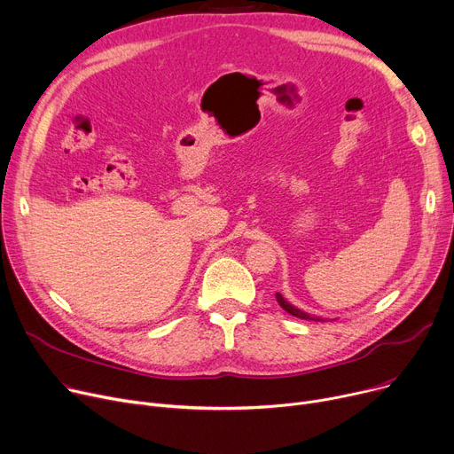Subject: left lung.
Returning a JSON list of instances; mask_svg holds the SVG:
<instances>
[{"label": "left lung", "mask_w": 454, "mask_h": 454, "mask_svg": "<svg viewBox=\"0 0 454 454\" xmlns=\"http://www.w3.org/2000/svg\"><path fill=\"white\" fill-rule=\"evenodd\" d=\"M276 300H278V303H280V307L284 309V310H287L289 315H293V317H296V318H301V320H312V322H325L324 318H320V317H312V315H309V312H305V310H301V309H298V307H294L293 303H289L280 293H276Z\"/></svg>", "instance_id": "left-lung-1"}]
</instances>
